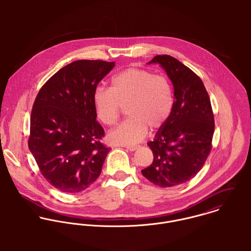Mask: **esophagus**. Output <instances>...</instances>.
<instances>
[{
	"mask_svg": "<svg viewBox=\"0 0 251 251\" xmlns=\"http://www.w3.org/2000/svg\"><path fill=\"white\" fill-rule=\"evenodd\" d=\"M125 148L127 149L130 151H136L139 148V146H126Z\"/></svg>",
	"mask_w": 251,
	"mask_h": 251,
	"instance_id": "34e87169",
	"label": "esophagus"
}]
</instances>
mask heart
Here are the masks:
<instances>
[{
    "instance_id": "b5f03b06",
    "label": "heart",
    "mask_w": 251,
    "mask_h": 251,
    "mask_svg": "<svg viewBox=\"0 0 251 251\" xmlns=\"http://www.w3.org/2000/svg\"><path fill=\"white\" fill-rule=\"evenodd\" d=\"M94 104L98 118L107 126L116 124L121 109L127 106L129 118L108 133V140L115 145H133L143 139L148 127L154 130L165 125L174 99L164 76L129 68L112 78L110 89L96 90Z\"/></svg>"
}]
</instances>
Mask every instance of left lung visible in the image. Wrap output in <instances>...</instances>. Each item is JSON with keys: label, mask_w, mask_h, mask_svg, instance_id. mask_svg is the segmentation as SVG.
<instances>
[{"label": "left lung", "mask_w": 251, "mask_h": 251, "mask_svg": "<svg viewBox=\"0 0 251 251\" xmlns=\"http://www.w3.org/2000/svg\"><path fill=\"white\" fill-rule=\"evenodd\" d=\"M158 64L174 87V105L165 125L148 142L152 163L142 175L155 185L171 187L196 176L212 149L215 120L202 80L177 59L155 56L148 65Z\"/></svg>", "instance_id": "obj_1"}]
</instances>
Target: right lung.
I'll list each match as a JSON object with an SVG mask.
<instances>
[{
    "label": "right lung",
    "mask_w": 251,
    "mask_h": 251,
    "mask_svg": "<svg viewBox=\"0 0 251 251\" xmlns=\"http://www.w3.org/2000/svg\"><path fill=\"white\" fill-rule=\"evenodd\" d=\"M114 62L80 60L56 72L40 89L31 114L29 149L47 181L66 193L99 178L110 148L97 122L94 95Z\"/></svg>",
    "instance_id": "right-lung-1"
}]
</instances>
